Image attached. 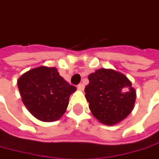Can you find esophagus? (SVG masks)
<instances>
[{"label":"esophagus","mask_w":159,"mask_h":159,"mask_svg":"<svg viewBox=\"0 0 159 159\" xmlns=\"http://www.w3.org/2000/svg\"><path fill=\"white\" fill-rule=\"evenodd\" d=\"M77 89L79 90H84V84H79L77 85Z\"/></svg>","instance_id":"esophagus-1"}]
</instances>
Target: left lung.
<instances>
[{
  "label": "left lung",
  "instance_id": "8db88e82",
  "mask_svg": "<svg viewBox=\"0 0 159 159\" xmlns=\"http://www.w3.org/2000/svg\"><path fill=\"white\" fill-rule=\"evenodd\" d=\"M85 98L93 116L105 125H114L132 112L135 90L123 74L112 69H100L88 76Z\"/></svg>",
  "mask_w": 159,
  "mask_h": 159
}]
</instances>
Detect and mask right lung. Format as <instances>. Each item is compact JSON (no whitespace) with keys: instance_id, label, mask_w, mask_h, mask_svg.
<instances>
[{"instance_id":"right-lung-1","label":"right lung","mask_w":159,"mask_h":159,"mask_svg":"<svg viewBox=\"0 0 159 159\" xmlns=\"http://www.w3.org/2000/svg\"><path fill=\"white\" fill-rule=\"evenodd\" d=\"M22 101L38 120H57L65 112L70 95L76 88L58 73L56 68L39 67L29 70L17 81Z\"/></svg>"}]
</instances>
